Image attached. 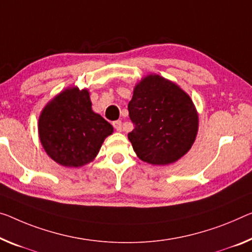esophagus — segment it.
I'll return each mask as SVG.
<instances>
[{
    "instance_id": "1",
    "label": "esophagus",
    "mask_w": 252,
    "mask_h": 252,
    "mask_svg": "<svg viewBox=\"0 0 252 252\" xmlns=\"http://www.w3.org/2000/svg\"><path fill=\"white\" fill-rule=\"evenodd\" d=\"M113 125L115 127V129L117 131H122L123 130V127H122V122L121 121H116L113 123Z\"/></svg>"
}]
</instances>
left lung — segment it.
Instances as JSON below:
<instances>
[{
  "label": "left lung",
  "instance_id": "8db88e82",
  "mask_svg": "<svg viewBox=\"0 0 252 252\" xmlns=\"http://www.w3.org/2000/svg\"><path fill=\"white\" fill-rule=\"evenodd\" d=\"M134 129L128 139L136 156L154 165L175 163L187 154L198 133V113L178 84L149 74L135 84L128 103Z\"/></svg>",
  "mask_w": 252,
  "mask_h": 252
}]
</instances>
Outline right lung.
Returning a JSON list of instances; mask_svg holds the SVG:
<instances>
[{
	"instance_id": "1",
	"label": "right lung",
	"mask_w": 252,
	"mask_h": 252,
	"mask_svg": "<svg viewBox=\"0 0 252 252\" xmlns=\"http://www.w3.org/2000/svg\"><path fill=\"white\" fill-rule=\"evenodd\" d=\"M114 127L92 110L87 89L66 88L41 110L38 134L48 157L63 166L80 168L98 156Z\"/></svg>"
}]
</instances>
